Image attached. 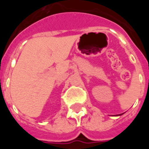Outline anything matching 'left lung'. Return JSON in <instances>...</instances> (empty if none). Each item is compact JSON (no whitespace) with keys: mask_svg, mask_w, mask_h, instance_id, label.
I'll list each match as a JSON object with an SVG mask.
<instances>
[{"mask_svg":"<svg viewBox=\"0 0 149 149\" xmlns=\"http://www.w3.org/2000/svg\"><path fill=\"white\" fill-rule=\"evenodd\" d=\"M121 115H122V114H121Z\"/></svg>","mask_w":149,"mask_h":149,"instance_id":"1","label":"left lung"}]
</instances>
